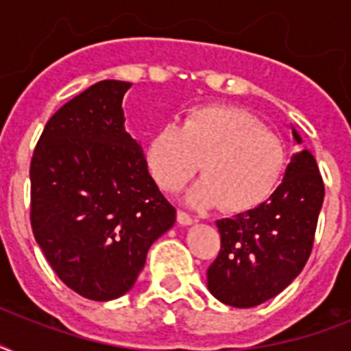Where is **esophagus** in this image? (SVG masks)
<instances>
[{"instance_id":"1","label":"esophagus","mask_w":351,"mask_h":351,"mask_svg":"<svg viewBox=\"0 0 351 351\" xmlns=\"http://www.w3.org/2000/svg\"><path fill=\"white\" fill-rule=\"evenodd\" d=\"M176 220H178V224L180 226H189V224H193V217L189 213H186V211H178V213H176Z\"/></svg>"}]
</instances>
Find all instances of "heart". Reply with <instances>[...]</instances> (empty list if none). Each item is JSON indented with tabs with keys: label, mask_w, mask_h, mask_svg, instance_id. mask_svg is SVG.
Wrapping results in <instances>:
<instances>
[{
	"label": "heart",
	"mask_w": 351,
	"mask_h": 351,
	"mask_svg": "<svg viewBox=\"0 0 351 351\" xmlns=\"http://www.w3.org/2000/svg\"><path fill=\"white\" fill-rule=\"evenodd\" d=\"M147 164L165 191H180L202 164L204 178L187 200L198 208L219 206L244 213L261 206L286 167L282 140L251 112L231 106H202L182 125L167 121L154 132Z\"/></svg>",
	"instance_id": "b5f03b06"
}]
</instances>
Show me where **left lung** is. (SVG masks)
<instances>
[{
  "instance_id": "8db88e82",
  "label": "left lung",
  "mask_w": 351,
  "mask_h": 351,
  "mask_svg": "<svg viewBox=\"0 0 351 351\" xmlns=\"http://www.w3.org/2000/svg\"><path fill=\"white\" fill-rule=\"evenodd\" d=\"M293 138L302 142L295 129ZM322 200V176L304 149L266 202L217 222L220 251L208 269L209 291L228 306L253 308L288 288L310 258Z\"/></svg>"
}]
</instances>
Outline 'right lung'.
Listing matches in <instances>:
<instances>
[{
	"label": "right lung",
	"instance_id": "1",
	"mask_svg": "<svg viewBox=\"0 0 351 351\" xmlns=\"http://www.w3.org/2000/svg\"><path fill=\"white\" fill-rule=\"evenodd\" d=\"M129 87L104 80L74 96L47 121L30 160L36 242L60 280L90 300L127 293L176 219L123 127Z\"/></svg>",
	"mask_w": 351,
	"mask_h": 351
}]
</instances>
